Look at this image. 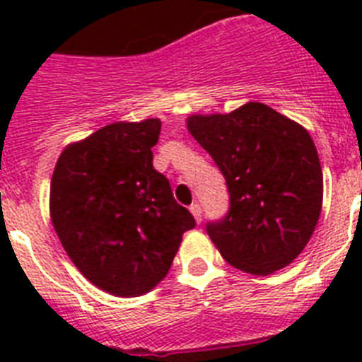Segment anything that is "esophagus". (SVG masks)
I'll return each instance as SVG.
<instances>
[{
	"instance_id": "1",
	"label": "esophagus",
	"mask_w": 362,
	"mask_h": 362,
	"mask_svg": "<svg viewBox=\"0 0 362 362\" xmlns=\"http://www.w3.org/2000/svg\"><path fill=\"white\" fill-rule=\"evenodd\" d=\"M189 210H192L193 218H195L197 221H201V218H203V209H201V204L199 203L192 204V206H189Z\"/></svg>"
}]
</instances>
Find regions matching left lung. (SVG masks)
Segmentation results:
<instances>
[{"label": "left lung", "mask_w": 362, "mask_h": 362, "mask_svg": "<svg viewBox=\"0 0 362 362\" xmlns=\"http://www.w3.org/2000/svg\"><path fill=\"white\" fill-rule=\"evenodd\" d=\"M187 129L226 178L229 210L206 223L223 259L250 274L287 267L308 244L323 203L308 131L263 103L192 116Z\"/></svg>", "instance_id": "left-lung-1"}]
</instances>
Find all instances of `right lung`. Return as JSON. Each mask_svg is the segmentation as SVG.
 <instances>
[{
	"mask_svg": "<svg viewBox=\"0 0 362 362\" xmlns=\"http://www.w3.org/2000/svg\"><path fill=\"white\" fill-rule=\"evenodd\" d=\"M161 122L105 125L62 152L50 184L59 242L93 286L118 297L148 293L169 272L195 218L153 169Z\"/></svg>",
	"mask_w": 362,
	"mask_h": 362,
	"instance_id": "add662e5",
	"label": "right lung"
}]
</instances>
